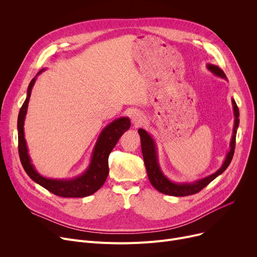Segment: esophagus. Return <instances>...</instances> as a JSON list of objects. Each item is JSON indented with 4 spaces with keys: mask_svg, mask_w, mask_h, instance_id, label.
<instances>
[{
    "mask_svg": "<svg viewBox=\"0 0 257 257\" xmlns=\"http://www.w3.org/2000/svg\"><path fill=\"white\" fill-rule=\"evenodd\" d=\"M130 117H131L132 123H133L134 125H137V126L141 125V124L143 123V121H144V115H143L142 112L139 111V110L132 111V112L130 113Z\"/></svg>",
    "mask_w": 257,
    "mask_h": 257,
    "instance_id": "1",
    "label": "esophagus"
}]
</instances>
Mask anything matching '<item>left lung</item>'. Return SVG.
I'll list each match as a JSON object with an SVG mask.
<instances>
[{
	"mask_svg": "<svg viewBox=\"0 0 257 257\" xmlns=\"http://www.w3.org/2000/svg\"><path fill=\"white\" fill-rule=\"evenodd\" d=\"M207 69L213 73L215 76L221 77L223 79L227 80L226 75L224 72L220 69L219 66L208 63ZM232 106H233V113H234V126H233V134L230 141V150L228 151L224 163L222 167L213 174L209 175V176L202 178L199 180H196L194 182H182L177 183L171 181L166 175L163 173L160 169V166L158 164V157H157V149L156 144L153 138L144 129H139V133L141 137V143H142V152L143 157L145 161V166L147 170L148 177L151 184L156 188V190L160 193L169 195V196H175V197H184V196H191L194 194H197L200 192L202 188H204L206 185H208L213 179L217 178L219 175H221L227 168L230 165L233 154H234V148H235V138H236V130L238 128L239 124V111L235 101L232 99Z\"/></svg>",
	"mask_w": 257,
	"mask_h": 257,
	"instance_id": "8db88e82",
	"label": "left lung"
}]
</instances>
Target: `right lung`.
<instances>
[{
    "mask_svg": "<svg viewBox=\"0 0 257 257\" xmlns=\"http://www.w3.org/2000/svg\"><path fill=\"white\" fill-rule=\"evenodd\" d=\"M44 71H46V69L40 70L31 80L28 89H27V98L21 108L18 117L19 154L22 166L34 182L42 185L54 195L65 198H83L90 196L93 193H96L106 181L108 173H109L108 156H109L119 138L130 128V119L126 116L118 117L112 120L110 124H108L101 131L96 145L93 147L89 165L79 176L72 179H53L44 177L43 175H40L35 170L32 164L24 133V124L31 91L35 84L37 76Z\"/></svg>",
    "mask_w": 257,
    "mask_h": 257,
    "instance_id": "1",
    "label": "right lung"
}]
</instances>
